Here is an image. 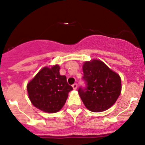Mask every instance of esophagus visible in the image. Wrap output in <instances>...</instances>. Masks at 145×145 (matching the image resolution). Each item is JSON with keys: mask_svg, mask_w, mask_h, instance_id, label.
Segmentation results:
<instances>
[{"mask_svg": "<svg viewBox=\"0 0 145 145\" xmlns=\"http://www.w3.org/2000/svg\"><path fill=\"white\" fill-rule=\"evenodd\" d=\"M72 88H73V89H77V88H78V84H74L73 85H72Z\"/></svg>", "mask_w": 145, "mask_h": 145, "instance_id": "esophagus-1", "label": "esophagus"}]
</instances>
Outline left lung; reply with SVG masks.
<instances>
[{
	"label": "left lung",
	"instance_id": "left-lung-1",
	"mask_svg": "<svg viewBox=\"0 0 145 145\" xmlns=\"http://www.w3.org/2000/svg\"><path fill=\"white\" fill-rule=\"evenodd\" d=\"M85 88L78 93L84 105L91 112L105 111L112 106L121 92V80L118 74L100 60L86 61L83 65Z\"/></svg>",
	"mask_w": 145,
	"mask_h": 145
}]
</instances>
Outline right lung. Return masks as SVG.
I'll return each mask as SVG.
<instances>
[{
    "label": "right lung",
    "mask_w": 145,
    "mask_h": 145,
    "mask_svg": "<svg viewBox=\"0 0 145 145\" xmlns=\"http://www.w3.org/2000/svg\"><path fill=\"white\" fill-rule=\"evenodd\" d=\"M59 66L45 67L27 86L29 100L43 112L54 113L66 102L72 87L67 82L65 75L59 74Z\"/></svg>",
    "instance_id": "1"
}]
</instances>
